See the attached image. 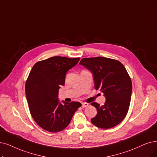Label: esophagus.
Here are the masks:
<instances>
[{
    "instance_id": "esophagus-1",
    "label": "esophagus",
    "mask_w": 157,
    "mask_h": 157,
    "mask_svg": "<svg viewBox=\"0 0 157 157\" xmlns=\"http://www.w3.org/2000/svg\"><path fill=\"white\" fill-rule=\"evenodd\" d=\"M87 106H89V104H88V103L83 102V103L82 104V108H86V107H87Z\"/></svg>"
}]
</instances>
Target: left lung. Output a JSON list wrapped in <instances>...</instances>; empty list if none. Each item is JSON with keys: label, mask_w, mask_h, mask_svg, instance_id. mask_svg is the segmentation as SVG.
Here are the masks:
<instances>
[{"label": "left lung", "mask_w": 157, "mask_h": 157, "mask_svg": "<svg viewBox=\"0 0 157 157\" xmlns=\"http://www.w3.org/2000/svg\"><path fill=\"white\" fill-rule=\"evenodd\" d=\"M79 64L92 73L95 88L100 90L105 97L104 105L91 104L97 110L92 124L102 129L116 126L128 113L132 93V82L126 68L117 60L102 57L84 58Z\"/></svg>", "instance_id": "1"}]
</instances>
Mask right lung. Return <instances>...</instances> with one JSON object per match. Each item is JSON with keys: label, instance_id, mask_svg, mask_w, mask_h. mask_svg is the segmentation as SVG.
Instances as JSON below:
<instances>
[{"label": "right lung", "instance_id": "1", "mask_svg": "<svg viewBox=\"0 0 157 157\" xmlns=\"http://www.w3.org/2000/svg\"><path fill=\"white\" fill-rule=\"evenodd\" d=\"M80 58L53 57L37 62L27 78L25 91L30 113L35 122L52 133L64 129L82 104L60 103L59 90L65 83L66 72Z\"/></svg>", "mask_w": 157, "mask_h": 157}]
</instances>
